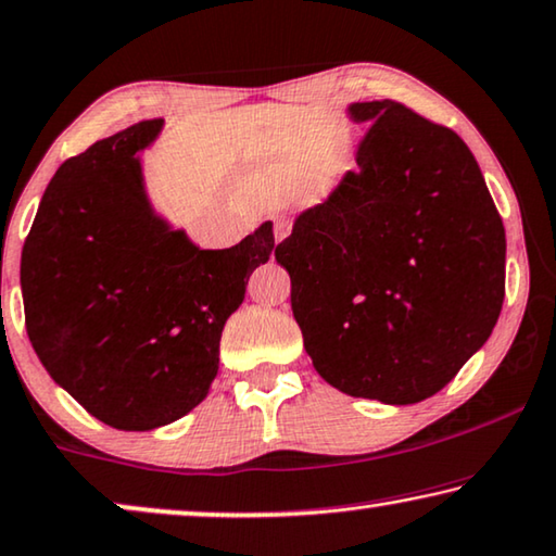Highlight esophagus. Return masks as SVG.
Listing matches in <instances>:
<instances>
[{
  "label": "esophagus",
  "mask_w": 556,
  "mask_h": 556,
  "mask_svg": "<svg viewBox=\"0 0 556 556\" xmlns=\"http://www.w3.org/2000/svg\"><path fill=\"white\" fill-rule=\"evenodd\" d=\"M288 232H291V218H286V215H278L276 225H273V236H276V243L286 240Z\"/></svg>",
  "instance_id": "34e87169"
}]
</instances>
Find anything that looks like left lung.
<instances>
[{
	"label": "left lung",
	"mask_w": 556,
	"mask_h": 556,
	"mask_svg": "<svg viewBox=\"0 0 556 556\" xmlns=\"http://www.w3.org/2000/svg\"><path fill=\"white\" fill-rule=\"evenodd\" d=\"M356 170L276 248L313 368L356 399L433 396L492 336L506 236L454 130L393 100L349 104Z\"/></svg>",
	"instance_id": "8db88e82"
}]
</instances>
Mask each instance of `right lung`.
I'll use <instances>...</instances> for the list:
<instances>
[{
    "label": "right lung",
    "mask_w": 556,
    "mask_h": 556,
    "mask_svg": "<svg viewBox=\"0 0 556 556\" xmlns=\"http://www.w3.org/2000/svg\"><path fill=\"white\" fill-rule=\"evenodd\" d=\"M144 119L64 160L22 248L31 349L54 383L119 431L178 421L207 396L220 333L276 240L265 220L238 245L205 251L155 213Z\"/></svg>",
    "instance_id": "add662e5"
}]
</instances>
